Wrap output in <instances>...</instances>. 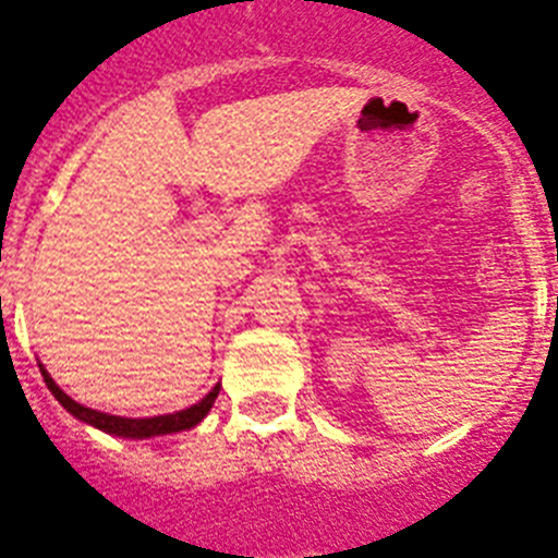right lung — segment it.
Here are the masks:
<instances>
[{
	"instance_id": "1",
	"label": "right lung",
	"mask_w": 558,
	"mask_h": 558,
	"mask_svg": "<svg viewBox=\"0 0 558 558\" xmlns=\"http://www.w3.org/2000/svg\"><path fill=\"white\" fill-rule=\"evenodd\" d=\"M40 374H44L46 385H49V390L54 393L57 402H60L68 413L74 415V418L85 421V424L96 426V429L109 432V435L134 437V440H143V437H156V435H173V432H181V429H192V426L201 424V421L206 418V413L211 410V404H215L217 393H220V385H215V388L208 390V397H203L201 402L192 404V408H186V410H181V413L154 415V418H121V415L98 413V410H90V408H85V404L74 402V399L68 397V393H62L60 385L49 377V372H46V368H40Z\"/></svg>"
}]
</instances>
